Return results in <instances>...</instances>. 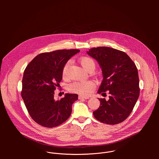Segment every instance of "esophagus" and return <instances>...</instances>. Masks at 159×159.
Returning <instances> with one entry per match:
<instances>
[{
  "mask_svg": "<svg viewBox=\"0 0 159 159\" xmlns=\"http://www.w3.org/2000/svg\"><path fill=\"white\" fill-rule=\"evenodd\" d=\"M89 98V97H86V96H81V95L79 96V99H87Z\"/></svg>",
  "mask_w": 159,
  "mask_h": 159,
  "instance_id": "1",
  "label": "esophagus"
}]
</instances>
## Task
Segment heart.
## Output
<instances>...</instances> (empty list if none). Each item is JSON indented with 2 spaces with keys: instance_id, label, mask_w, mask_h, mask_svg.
I'll return each mask as SVG.
<instances>
[{
  "instance_id": "obj_1",
  "label": "heart",
  "mask_w": 159,
  "mask_h": 159,
  "mask_svg": "<svg viewBox=\"0 0 159 159\" xmlns=\"http://www.w3.org/2000/svg\"><path fill=\"white\" fill-rule=\"evenodd\" d=\"M79 61L84 69L87 71L95 69L96 64L94 60L92 58L89 57H83L79 59ZM70 63V60L67 61L65 63L62 69L63 77H65L66 76ZM94 87L95 84L91 80L85 82H74L69 85V90L72 93L87 96L93 92Z\"/></svg>"
}]
</instances>
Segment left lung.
I'll return each mask as SVG.
<instances>
[{
  "mask_svg": "<svg viewBox=\"0 0 159 159\" xmlns=\"http://www.w3.org/2000/svg\"><path fill=\"white\" fill-rule=\"evenodd\" d=\"M87 53L102 69L103 80L98 93L110 94L107 101L99 99L101 104L94 116L107 125L120 123L131 114L140 95L137 68L126 53L116 49L100 47Z\"/></svg>",
  "mask_w": 159,
  "mask_h": 159,
  "instance_id": "left-lung-1",
  "label": "left lung"
}]
</instances>
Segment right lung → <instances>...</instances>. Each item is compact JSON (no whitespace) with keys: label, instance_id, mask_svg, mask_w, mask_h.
Instances as JSON below:
<instances>
[{"label":"right lung","instance_id":"obj_1","mask_svg":"<svg viewBox=\"0 0 159 159\" xmlns=\"http://www.w3.org/2000/svg\"><path fill=\"white\" fill-rule=\"evenodd\" d=\"M79 50H59L42 53L28 65L22 77L21 96L31 118L39 125L53 128L65 122L72 113L75 94H65L55 101L54 90L62 79L65 63Z\"/></svg>","mask_w":159,"mask_h":159}]
</instances>
